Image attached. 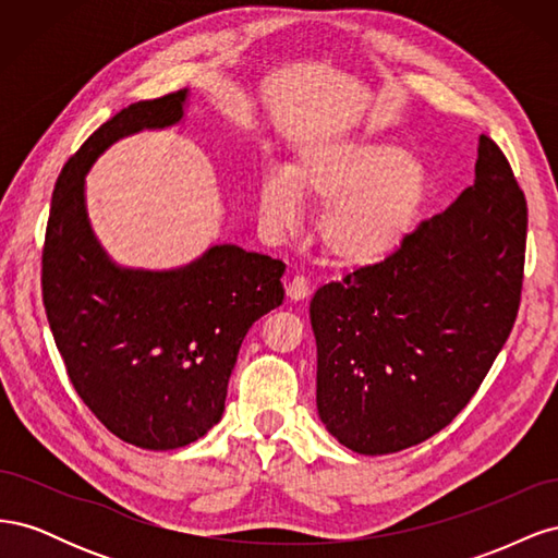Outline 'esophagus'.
<instances>
[{
  "label": "esophagus",
  "instance_id": "34e87169",
  "mask_svg": "<svg viewBox=\"0 0 558 558\" xmlns=\"http://www.w3.org/2000/svg\"><path fill=\"white\" fill-rule=\"evenodd\" d=\"M310 293H312V289H310V283H307L305 277H293L289 281V286H286V298H289L291 302L307 300Z\"/></svg>",
  "mask_w": 558,
  "mask_h": 558
}]
</instances>
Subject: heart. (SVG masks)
<instances>
[{"label": "heart", "mask_w": 558, "mask_h": 558, "mask_svg": "<svg viewBox=\"0 0 558 558\" xmlns=\"http://www.w3.org/2000/svg\"><path fill=\"white\" fill-rule=\"evenodd\" d=\"M430 197L426 167L408 150L367 137H330L302 146L289 172L263 177L258 205L265 221L293 226L300 199L326 207L318 240L330 263L365 269L408 244Z\"/></svg>", "instance_id": "1"}]
</instances>
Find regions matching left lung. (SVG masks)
<instances>
[{"mask_svg":"<svg viewBox=\"0 0 558 558\" xmlns=\"http://www.w3.org/2000/svg\"><path fill=\"white\" fill-rule=\"evenodd\" d=\"M523 248L526 199L482 134L475 183L442 216L310 302L316 410L337 442L393 453L451 424L510 337Z\"/></svg>","mask_w":558,"mask_h":558,"instance_id":"obj_1","label":"left lung"}]
</instances>
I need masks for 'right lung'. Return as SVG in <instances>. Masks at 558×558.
Masks as SVG:
<instances>
[{"instance_id":"1","label":"right lung","mask_w":558,"mask_h":558,"mask_svg":"<svg viewBox=\"0 0 558 558\" xmlns=\"http://www.w3.org/2000/svg\"><path fill=\"white\" fill-rule=\"evenodd\" d=\"M191 90L142 99L99 128L64 165L44 246V305L60 356L88 410L123 442L167 451L223 416L244 335L283 302L286 265L238 244H209L191 263H116L93 230L86 177L132 134L185 121Z\"/></svg>"}]
</instances>
